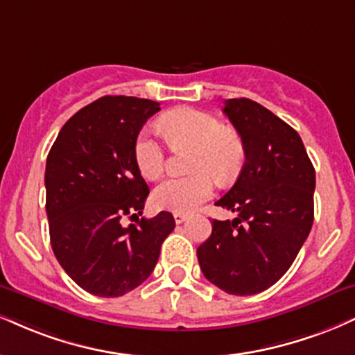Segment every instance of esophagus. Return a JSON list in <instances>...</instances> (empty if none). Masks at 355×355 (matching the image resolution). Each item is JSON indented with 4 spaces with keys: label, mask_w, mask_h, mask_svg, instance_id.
<instances>
[{
    "label": "esophagus",
    "mask_w": 355,
    "mask_h": 355,
    "mask_svg": "<svg viewBox=\"0 0 355 355\" xmlns=\"http://www.w3.org/2000/svg\"><path fill=\"white\" fill-rule=\"evenodd\" d=\"M173 218H175V223H183V221H185L187 218H189V216L185 215V213H173Z\"/></svg>",
    "instance_id": "34e87169"
}]
</instances>
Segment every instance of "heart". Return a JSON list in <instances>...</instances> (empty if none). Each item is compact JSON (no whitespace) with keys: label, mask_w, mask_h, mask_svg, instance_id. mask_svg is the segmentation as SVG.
<instances>
[{"label":"heart","mask_w":355,"mask_h":355,"mask_svg":"<svg viewBox=\"0 0 355 355\" xmlns=\"http://www.w3.org/2000/svg\"><path fill=\"white\" fill-rule=\"evenodd\" d=\"M159 130L170 147H193L190 177H170L153 191V203L160 210L190 213L215 191V178L233 180L245 164V142L232 127L221 125L215 115L193 107H177L162 115ZM135 164L147 180H155L165 170V148L152 132L144 130L134 147Z\"/></svg>","instance_id":"obj_1"}]
</instances>
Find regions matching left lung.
<instances>
[{"instance_id": "left-lung-1", "label": "left lung", "mask_w": 355, "mask_h": 355, "mask_svg": "<svg viewBox=\"0 0 355 355\" xmlns=\"http://www.w3.org/2000/svg\"><path fill=\"white\" fill-rule=\"evenodd\" d=\"M223 112L245 142L240 177L218 207L238 213L213 220L198 246L210 283L234 296L258 294L289 270L314 221L315 172L300 134L251 99L225 101Z\"/></svg>"}]
</instances>
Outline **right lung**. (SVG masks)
Instances as JSON below:
<instances>
[{
  "instance_id": "obj_1",
  "label": "right lung",
  "mask_w": 355,
  "mask_h": 355,
  "mask_svg": "<svg viewBox=\"0 0 355 355\" xmlns=\"http://www.w3.org/2000/svg\"><path fill=\"white\" fill-rule=\"evenodd\" d=\"M159 110L148 99L101 97L64 123L46 160L51 246L71 279L96 296H123L142 284L175 228L168 211L139 220L148 187L134 147ZM125 216L137 225L122 227Z\"/></svg>"
}]
</instances>
